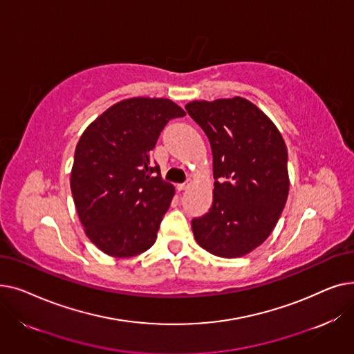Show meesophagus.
<instances>
[{
    "label": "esophagus",
    "mask_w": 354,
    "mask_h": 354,
    "mask_svg": "<svg viewBox=\"0 0 354 354\" xmlns=\"http://www.w3.org/2000/svg\"><path fill=\"white\" fill-rule=\"evenodd\" d=\"M191 187H192V179H188L185 183L178 185V189H179V191H187V189H189Z\"/></svg>",
    "instance_id": "esophagus-1"
}]
</instances>
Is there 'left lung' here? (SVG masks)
I'll list each match as a JSON object with an SVG mask.
<instances>
[{
  "label": "left lung",
  "instance_id": "8db88e82",
  "mask_svg": "<svg viewBox=\"0 0 354 354\" xmlns=\"http://www.w3.org/2000/svg\"><path fill=\"white\" fill-rule=\"evenodd\" d=\"M185 109L208 136L214 158L212 207L192 219L194 236L214 255H247L270 236L286 207V142L264 111L244 97L194 100Z\"/></svg>",
  "mask_w": 354,
  "mask_h": 354
}]
</instances>
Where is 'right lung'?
I'll return each instance as SVG.
<instances>
[{"label":"right lung","mask_w":354,"mask_h":354,"mask_svg":"<svg viewBox=\"0 0 354 354\" xmlns=\"http://www.w3.org/2000/svg\"><path fill=\"white\" fill-rule=\"evenodd\" d=\"M185 116L162 97H132L110 106L83 132L70 188L88 239L104 254L127 258L151 248L175 195L151 151L171 119Z\"/></svg>","instance_id":"obj_1"}]
</instances>
